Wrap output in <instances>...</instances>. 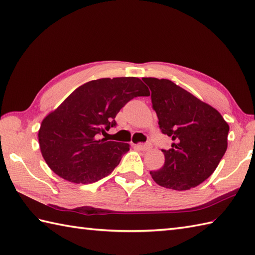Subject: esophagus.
Here are the masks:
<instances>
[{
  "instance_id": "esophagus-1",
  "label": "esophagus",
  "mask_w": 255,
  "mask_h": 255,
  "mask_svg": "<svg viewBox=\"0 0 255 255\" xmlns=\"http://www.w3.org/2000/svg\"><path fill=\"white\" fill-rule=\"evenodd\" d=\"M133 147L138 150H141V151H148L151 149V144L150 143H137V144H133Z\"/></svg>"
}]
</instances>
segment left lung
<instances>
[{"label":"left lung","instance_id":"obj_1","mask_svg":"<svg viewBox=\"0 0 255 255\" xmlns=\"http://www.w3.org/2000/svg\"><path fill=\"white\" fill-rule=\"evenodd\" d=\"M162 133L172 138L162 149L165 162L150 174L160 186L186 191L213 174L227 150L229 125L214 107L166 79L142 78Z\"/></svg>","mask_w":255,"mask_h":255}]
</instances>
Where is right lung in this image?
I'll return each instance as SVG.
<instances>
[{
    "instance_id": "1",
    "label": "right lung",
    "mask_w": 255,
    "mask_h": 255,
    "mask_svg": "<svg viewBox=\"0 0 255 255\" xmlns=\"http://www.w3.org/2000/svg\"><path fill=\"white\" fill-rule=\"evenodd\" d=\"M149 91L133 77L104 78L81 85L40 125L41 154L57 175L77 184L111 174L129 144L102 138L116 127L115 117L127 103Z\"/></svg>"
}]
</instances>
